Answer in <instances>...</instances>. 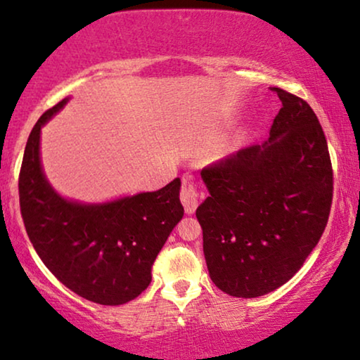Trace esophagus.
Returning a JSON list of instances; mask_svg holds the SVG:
<instances>
[{
	"label": "esophagus",
	"mask_w": 360,
	"mask_h": 360,
	"mask_svg": "<svg viewBox=\"0 0 360 360\" xmlns=\"http://www.w3.org/2000/svg\"><path fill=\"white\" fill-rule=\"evenodd\" d=\"M198 201H199L198 186H195L193 177L184 176L183 188H181V202H183L184 211L188 214H193L195 211V207H198Z\"/></svg>",
	"instance_id": "1"
}]
</instances>
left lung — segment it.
Instances as JSON below:
<instances>
[{"mask_svg": "<svg viewBox=\"0 0 360 360\" xmlns=\"http://www.w3.org/2000/svg\"><path fill=\"white\" fill-rule=\"evenodd\" d=\"M282 108L269 139L201 171L209 191L195 211L209 276L222 292L259 297L302 267L329 221L332 165L312 108L272 88Z\"/></svg>", "mask_w": 360, "mask_h": 360, "instance_id": "8db88e82", "label": "left lung"}]
</instances>
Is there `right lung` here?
<instances>
[{
    "label": "right lung",
    "mask_w": 360,
    "mask_h": 360,
    "mask_svg": "<svg viewBox=\"0 0 360 360\" xmlns=\"http://www.w3.org/2000/svg\"><path fill=\"white\" fill-rule=\"evenodd\" d=\"M66 103L48 109L26 143L18 181L22 222L41 261L68 289L91 302L121 306L148 289L159 251L183 219L181 179L104 204L61 198L43 174L39 134Z\"/></svg>",
    "instance_id": "right-lung-1"
}]
</instances>
